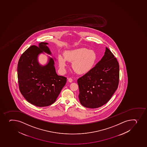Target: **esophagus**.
Instances as JSON below:
<instances>
[{
  "instance_id": "esophagus-1",
  "label": "esophagus",
  "mask_w": 147,
  "mask_h": 147,
  "mask_svg": "<svg viewBox=\"0 0 147 147\" xmlns=\"http://www.w3.org/2000/svg\"><path fill=\"white\" fill-rule=\"evenodd\" d=\"M68 82H72L73 81L72 79H71V78H69L68 79Z\"/></svg>"
}]
</instances>
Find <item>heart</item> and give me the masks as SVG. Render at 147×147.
Here are the masks:
<instances>
[{"label":"heart","mask_w":147,"mask_h":147,"mask_svg":"<svg viewBox=\"0 0 147 147\" xmlns=\"http://www.w3.org/2000/svg\"><path fill=\"white\" fill-rule=\"evenodd\" d=\"M58 61L62 72L65 71L69 62L73 63V68L76 72L80 74H85L95 67L97 57L93 50L82 48L67 51L65 53V56L59 55Z\"/></svg>","instance_id":"1"}]
</instances>
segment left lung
<instances>
[{
    "instance_id": "8db88e82",
    "label": "left lung",
    "mask_w": 147,
    "mask_h": 147,
    "mask_svg": "<svg viewBox=\"0 0 147 147\" xmlns=\"http://www.w3.org/2000/svg\"><path fill=\"white\" fill-rule=\"evenodd\" d=\"M119 82V63L106 47L101 60L90 72L78 80L80 104L90 109L101 107L112 97L118 88Z\"/></svg>"
}]
</instances>
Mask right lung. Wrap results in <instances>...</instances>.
Listing matches in <instances>:
<instances>
[{
  "label": "right lung",
  "instance_id": "right-lung-1",
  "mask_svg": "<svg viewBox=\"0 0 147 147\" xmlns=\"http://www.w3.org/2000/svg\"><path fill=\"white\" fill-rule=\"evenodd\" d=\"M48 44L40 42L38 47L28 48L20 57L17 66L21 93L29 103L39 107L53 104L67 82V78L56 74L53 58L49 57L44 65L38 61L40 53L52 55Z\"/></svg>",
  "mask_w": 147,
  "mask_h": 147
}]
</instances>
